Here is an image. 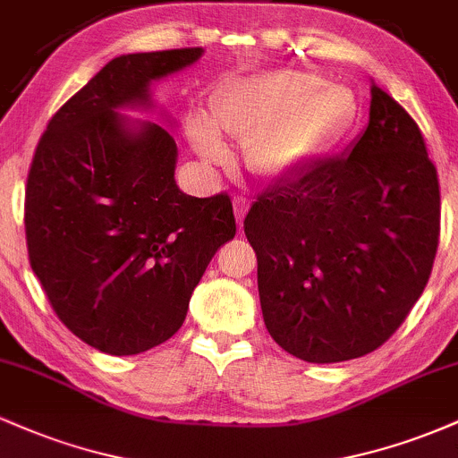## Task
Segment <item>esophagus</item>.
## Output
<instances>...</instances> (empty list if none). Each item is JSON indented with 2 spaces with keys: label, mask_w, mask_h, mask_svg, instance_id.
<instances>
[{
  "label": "esophagus",
  "mask_w": 458,
  "mask_h": 458,
  "mask_svg": "<svg viewBox=\"0 0 458 458\" xmlns=\"http://www.w3.org/2000/svg\"><path fill=\"white\" fill-rule=\"evenodd\" d=\"M233 207H234V217H236V224H243V217L247 213V208H250V199L243 198V196H234L233 199Z\"/></svg>",
  "instance_id": "esophagus-1"
}]
</instances>
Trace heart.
I'll return each mask as SVG.
<instances>
[{
    "label": "heart",
    "instance_id": "heart-1",
    "mask_svg": "<svg viewBox=\"0 0 458 458\" xmlns=\"http://www.w3.org/2000/svg\"><path fill=\"white\" fill-rule=\"evenodd\" d=\"M301 71L262 72L228 83L213 98V123L198 114L189 120V140L207 161H225L219 131L247 141L251 172L280 181L301 170L344 124V88L320 86Z\"/></svg>",
    "mask_w": 458,
    "mask_h": 458
}]
</instances>
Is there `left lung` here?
<instances>
[{
    "instance_id": "left-lung-1",
    "label": "left lung",
    "mask_w": 458,
    "mask_h": 458,
    "mask_svg": "<svg viewBox=\"0 0 458 458\" xmlns=\"http://www.w3.org/2000/svg\"><path fill=\"white\" fill-rule=\"evenodd\" d=\"M439 219L422 131L372 86L370 123L353 148L276 182L247 213L271 338L312 364L379 349L427 286Z\"/></svg>"
}]
</instances>
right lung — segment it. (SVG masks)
<instances>
[{
  "instance_id": "obj_1",
  "label": "right lung",
  "mask_w": 458,
  "mask_h": 458,
  "mask_svg": "<svg viewBox=\"0 0 458 458\" xmlns=\"http://www.w3.org/2000/svg\"><path fill=\"white\" fill-rule=\"evenodd\" d=\"M199 47L120 55L51 115L25 185L31 271L57 318L109 355H138L181 329L208 262L234 239L228 193L176 187V141L114 112L148 103V83Z\"/></svg>"
}]
</instances>
